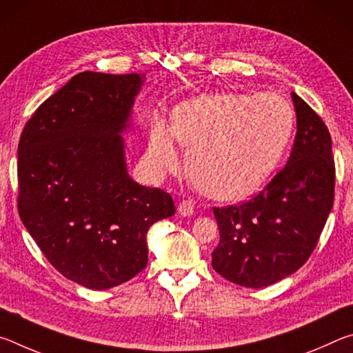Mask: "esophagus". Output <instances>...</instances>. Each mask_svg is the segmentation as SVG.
Returning a JSON list of instances; mask_svg holds the SVG:
<instances>
[{"label": "esophagus", "instance_id": "obj_1", "mask_svg": "<svg viewBox=\"0 0 353 353\" xmlns=\"http://www.w3.org/2000/svg\"><path fill=\"white\" fill-rule=\"evenodd\" d=\"M177 213L183 218H190L191 214L194 213V204L191 201H182L181 204L177 205Z\"/></svg>", "mask_w": 353, "mask_h": 353}]
</instances>
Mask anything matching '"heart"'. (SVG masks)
Instances as JSON below:
<instances>
[{"label": "heart", "instance_id": "obj_1", "mask_svg": "<svg viewBox=\"0 0 353 353\" xmlns=\"http://www.w3.org/2000/svg\"><path fill=\"white\" fill-rule=\"evenodd\" d=\"M294 130L292 107L276 93L201 94L177 104L166 124L149 119L148 157L155 170L179 163L176 141L190 148L191 182L216 201H243L270 182Z\"/></svg>", "mask_w": 353, "mask_h": 353}]
</instances>
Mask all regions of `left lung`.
Returning <instances> with one entry per match:
<instances>
[{"mask_svg":"<svg viewBox=\"0 0 353 353\" xmlns=\"http://www.w3.org/2000/svg\"><path fill=\"white\" fill-rule=\"evenodd\" d=\"M297 132L285 168L255 198L213 208L212 266L232 283L263 288L294 274L318 244L333 207L334 162L324 121L294 92Z\"/></svg>","mask_w":353,"mask_h":353,"instance_id":"1","label":"left lung"}]
</instances>
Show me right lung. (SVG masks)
<instances>
[{"instance_id": "obj_1", "label": "right lung", "mask_w": 353, "mask_h": 353, "mask_svg": "<svg viewBox=\"0 0 353 353\" xmlns=\"http://www.w3.org/2000/svg\"><path fill=\"white\" fill-rule=\"evenodd\" d=\"M146 76L83 71L48 98L19 143V213L48 261L109 290L148 263V230L174 214L171 196L128 172L123 134Z\"/></svg>"}]
</instances>
